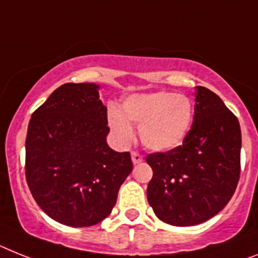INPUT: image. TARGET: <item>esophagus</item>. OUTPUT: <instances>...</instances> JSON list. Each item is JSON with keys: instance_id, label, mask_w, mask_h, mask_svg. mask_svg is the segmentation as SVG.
<instances>
[{"instance_id": "34e87169", "label": "esophagus", "mask_w": 258, "mask_h": 258, "mask_svg": "<svg viewBox=\"0 0 258 258\" xmlns=\"http://www.w3.org/2000/svg\"><path fill=\"white\" fill-rule=\"evenodd\" d=\"M131 159H133L134 164H140L143 161V156L139 155L138 152H133L131 153Z\"/></svg>"}]
</instances>
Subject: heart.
I'll return each mask as SVG.
<instances>
[{"label":"heart","instance_id":"heart-1","mask_svg":"<svg viewBox=\"0 0 258 258\" xmlns=\"http://www.w3.org/2000/svg\"><path fill=\"white\" fill-rule=\"evenodd\" d=\"M194 118L192 101L185 94L153 92L134 94L125 99L122 112L111 109L107 122L118 144L134 139L133 125L139 127L143 146L155 152L177 148L189 135Z\"/></svg>","mask_w":258,"mask_h":258}]
</instances>
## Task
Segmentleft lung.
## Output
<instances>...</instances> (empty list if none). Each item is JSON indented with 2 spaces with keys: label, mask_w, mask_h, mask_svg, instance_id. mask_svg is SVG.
Wrapping results in <instances>:
<instances>
[{
  "label": "left lung",
  "mask_w": 258,
  "mask_h": 258,
  "mask_svg": "<svg viewBox=\"0 0 258 258\" xmlns=\"http://www.w3.org/2000/svg\"><path fill=\"white\" fill-rule=\"evenodd\" d=\"M194 118L181 146L147 156L153 177L148 203L162 222L197 226L222 211L240 177L241 131L222 99L197 86Z\"/></svg>",
  "instance_id": "left-lung-1"
}]
</instances>
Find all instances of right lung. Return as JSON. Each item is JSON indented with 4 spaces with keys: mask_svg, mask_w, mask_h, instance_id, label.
I'll return each mask as SVG.
<instances>
[{
    "mask_svg": "<svg viewBox=\"0 0 258 258\" xmlns=\"http://www.w3.org/2000/svg\"><path fill=\"white\" fill-rule=\"evenodd\" d=\"M99 85L64 84L34 111L26 138V179L49 218L71 227L102 222L131 170L130 152L106 142L107 107Z\"/></svg>",
    "mask_w": 258,
    "mask_h": 258,
    "instance_id": "right-lung-1",
    "label": "right lung"
}]
</instances>
